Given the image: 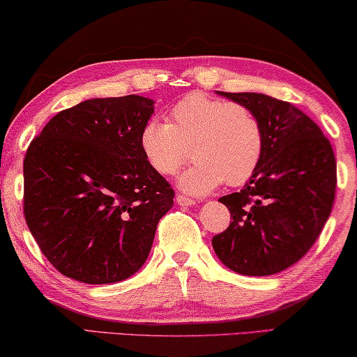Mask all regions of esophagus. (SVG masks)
I'll list each match as a JSON object with an SVG mask.
<instances>
[{"instance_id":"1","label":"esophagus","mask_w":357,"mask_h":357,"mask_svg":"<svg viewBox=\"0 0 357 357\" xmlns=\"http://www.w3.org/2000/svg\"><path fill=\"white\" fill-rule=\"evenodd\" d=\"M176 204L181 205V206H190V205H195V200L189 199V197H185L183 194H178L176 195Z\"/></svg>"}]
</instances>
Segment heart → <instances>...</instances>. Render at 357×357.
Segmentation results:
<instances>
[{"label": "heart", "instance_id": "b5f03b06", "mask_svg": "<svg viewBox=\"0 0 357 357\" xmlns=\"http://www.w3.org/2000/svg\"><path fill=\"white\" fill-rule=\"evenodd\" d=\"M173 121L152 119L142 128L141 146L149 163L163 176H179V188L194 195L245 184L261 165L266 136L257 112L231 100L190 93L172 110Z\"/></svg>", "mask_w": 357, "mask_h": 357}]
</instances>
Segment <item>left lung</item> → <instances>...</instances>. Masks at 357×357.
<instances>
[{"label":"left lung","instance_id":"1","mask_svg":"<svg viewBox=\"0 0 357 357\" xmlns=\"http://www.w3.org/2000/svg\"><path fill=\"white\" fill-rule=\"evenodd\" d=\"M218 94L257 112L264 126L261 165L241 192L221 197L231 225L211 238L222 264L243 275H271L305 257L331 216L337 162L305 112L258 93Z\"/></svg>","mask_w":357,"mask_h":357}]
</instances>
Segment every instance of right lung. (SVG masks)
Listing matches in <instances>:
<instances>
[{
	"label": "right lung",
	"instance_id": "right-lung-1",
	"mask_svg": "<svg viewBox=\"0 0 357 357\" xmlns=\"http://www.w3.org/2000/svg\"><path fill=\"white\" fill-rule=\"evenodd\" d=\"M152 114L142 96L88 99L52 116L26 149V226L67 278L114 284L146 263L174 197L141 146Z\"/></svg>",
	"mask_w": 357,
	"mask_h": 357
}]
</instances>
